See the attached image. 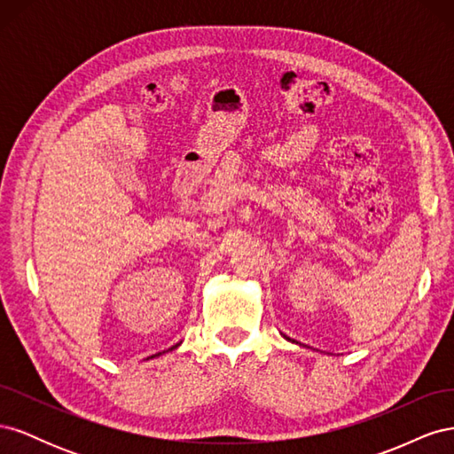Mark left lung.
I'll list each match as a JSON object with an SVG mask.
<instances>
[{"label": "left lung", "instance_id": "1", "mask_svg": "<svg viewBox=\"0 0 454 454\" xmlns=\"http://www.w3.org/2000/svg\"><path fill=\"white\" fill-rule=\"evenodd\" d=\"M294 342H295V340H294Z\"/></svg>", "mask_w": 454, "mask_h": 454}]
</instances>
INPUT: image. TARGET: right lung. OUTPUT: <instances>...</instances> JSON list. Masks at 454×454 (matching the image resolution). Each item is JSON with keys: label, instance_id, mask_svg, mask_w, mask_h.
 <instances>
[{"label": "right lung", "instance_id": "obj_1", "mask_svg": "<svg viewBox=\"0 0 454 454\" xmlns=\"http://www.w3.org/2000/svg\"><path fill=\"white\" fill-rule=\"evenodd\" d=\"M176 347H177V345H176ZM176 347H172V348H176ZM172 348H170V350H172ZM155 356H159V354H155ZM151 358H153V356H151Z\"/></svg>", "mask_w": 454, "mask_h": 454}]
</instances>
